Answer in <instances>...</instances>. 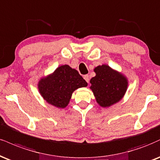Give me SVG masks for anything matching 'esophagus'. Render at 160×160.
Listing matches in <instances>:
<instances>
[{
  "instance_id": "1",
  "label": "esophagus",
  "mask_w": 160,
  "mask_h": 160,
  "mask_svg": "<svg viewBox=\"0 0 160 160\" xmlns=\"http://www.w3.org/2000/svg\"><path fill=\"white\" fill-rule=\"evenodd\" d=\"M83 78L85 79V80H86V82H88H88H89V77H88V74L84 75V76H83Z\"/></svg>"
}]
</instances>
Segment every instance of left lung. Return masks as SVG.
<instances>
[{
    "label": "left lung",
    "mask_w": 160,
    "mask_h": 160,
    "mask_svg": "<svg viewBox=\"0 0 160 160\" xmlns=\"http://www.w3.org/2000/svg\"><path fill=\"white\" fill-rule=\"evenodd\" d=\"M95 72L96 76L90 80V88L98 104L108 107L120 101L128 88L127 78L107 65L96 67Z\"/></svg>",
    "instance_id": "obj_1"
}]
</instances>
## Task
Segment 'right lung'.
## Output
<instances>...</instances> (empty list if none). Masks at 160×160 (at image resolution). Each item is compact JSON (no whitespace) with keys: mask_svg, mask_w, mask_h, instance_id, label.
Here are the masks:
<instances>
[{"mask_svg":"<svg viewBox=\"0 0 160 160\" xmlns=\"http://www.w3.org/2000/svg\"><path fill=\"white\" fill-rule=\"evenodd\" d=\"M87 85L78 71L65 65L58 67L47 78L41 79L38 86L40 94L48 103L58 108H65L73 92Z\"/></svg>","mask_w":160,"mask_h":160,"instance_id":"1","label":"right lung"}]
</instances>
